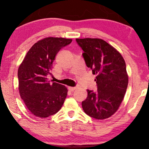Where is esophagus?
<instances>
[{"label": "esophagus", "instance_id": "esophagus-1", "mask_svg": "<svg viewBox=\"0 0 149 149\" xmlns=\"http://www.w3.org/2000/svg\"><path fill=\"white\" fill-rule=\"evenodd\" d=\"M79 87L78 86H75V87H68V89L70 91H74L76 90L77 89H78Z\"/></svg>", "mask_w": 149, "mask_h": 149}]
</instances>
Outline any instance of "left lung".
<instances>
[{"mask_svg": "<svg viewBox=\"0 0 149 149\" xmlns=\"http://www.w3.org/2000/svg\"><path fill=\"white\" fill-rule=\"evenodd\" d=\"M84 50L83 57L93 74L97 91L87 89V99L82 102L86 114L97 120H104L118 110L124 98L128 85L125 60L108 42L100 39H76Z\"/></svg>", "mask_w": 149, "mask_h": 149, "instance_id": "8db88e82", "label": "left lung"}]
</instances>
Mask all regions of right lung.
<instances>
[{
  "label": "right lung",
  "instance_id": "add662e5",
  "mask_svg": "<svg viewBox=\"0 0 149 149\" xmlns=\"http://www.w3.org/2000/svg\"><path fill=\"white\" fill-rule=\"evenodd\" d=\"M72 39L47 37L31 47L20 64L19 92L25 104L37 117L47 118L58 112L67 97L64 85L50 84L52 62L59 50L70 44Z\"/></svg>",
  "mask_w": 149,
  "mask_h": 149
}]
</instances>
